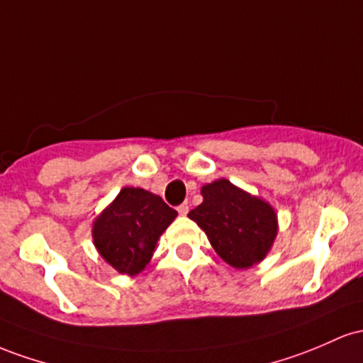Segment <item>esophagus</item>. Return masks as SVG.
<instances>
[{"label":"esophagus","instance_id":"esophagus-1","mask_svg":"<svg viewBox=\"0 0 363 363\" xmlns=\"http://www.w3.org/2000/svg\"><path fill=\"white\" fill-rule=\"evenodd\" d=\"M177 211L180 216H186L189 214V203H182V206L177 207Z\"/></svg>","mask_w":363,"mask_h":363}]
</instances>
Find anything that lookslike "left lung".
I'll return each mask as SVG.
<instances>
[{
  "label": "left lung",
  "mask_w": 363,
  "mask_h": 363,
  "mask_svg": "<svg viewBox=\"0 0 363 363\" xmlns=\"http://www.w3.org/2000/svg\"><path fill=\"white\" fill-rule=\"evenodd\" d=\"M203 202L189 213L206 231L218 255L236 269L266 257L278 233L274 209L228 180L202 186Z\"/></svg>",
  "instance_id": "left-lung-1"
}]
</instances>
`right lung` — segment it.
<instances>
[{"label":"right lung","mask_w":363,"mask_h":363,"mask_svg":"<svg viewBox=\"0 0 363 363\" xmlns=\"http://www.w3.org/2000/svg\"><path fill=\"white\" fill-rule=\"evenodd\" d=\"M177 214L160 195L127 186L94 223V243L116 271L138 274Z\"/></svg>","instance_id":"add662e5"}]
</instances>
